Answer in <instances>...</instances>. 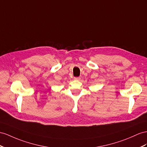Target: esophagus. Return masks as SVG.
<instances>
[{"instance_id": "obj_1", "label": "esophagus", "mask_w": 147, "mask_h": 147, "mask_svg": "<svg viewBox=\"0 0 147 147\" xmlns=\"http://www.w3.org/2000/svg\"><path fill=\"white\" fill-rule=\"evenodd\" d=\"M74 80H76V81H80L81 80V78H79V77H74Z\"/></svg>"}]
</instances>
